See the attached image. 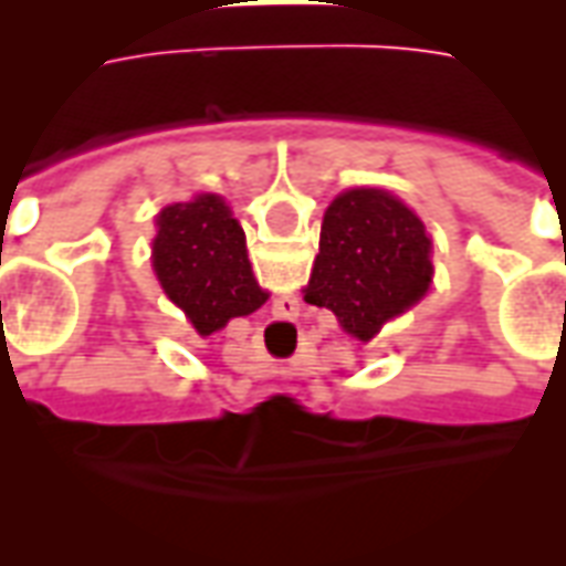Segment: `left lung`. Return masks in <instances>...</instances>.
I'll return each instance as SVG.
<instances>
[{"instance_id":"left-lung-1","label":"left lung","mask_w":566,"mask_h":566,"mask_svg":"<svg viewBox=\"0 0 566 566\" xmlns=\"http://www.w3.org/2000/svg\"><path fill=\"white\" fill-rule=\"evenodd\" d=\"M430 275V239L416 211L385 190L360 187L339 193L324 214L306 303L331 308L367 343L427 294Z\"/></svg>"}]
</instances>
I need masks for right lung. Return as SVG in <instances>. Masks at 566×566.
<instances>
[{"label": "right lung", "mask_w": 566, "mask_h": 566, "mask_svg": "<svg viewBox=\"0 0 566 566\" xmlns=\"http://www.w3.org/2000/svg\"><path fill=\"white\" fill-rule=\"evenodd\" d=\"M154 272L199 333L221 331L230 318L251 315L266 303L251 275L245 233L214 193L160 211Z\"/></svg>", "instance_id": "1"}]
</instances>
